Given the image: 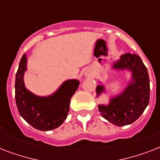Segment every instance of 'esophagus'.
Masks as SVG:
<instances>
[{
    "label": "esophagus",
    "instance_id": "obj_1",
    "mask_svg": "<svg viewBox=\"0 0 160 160\" xmlns=\"http://www.w3.org/2000/svg\"><path fill=\"white\" fill-rule=\"evenodd\" d=\"M82 75L85 77H91L92 76V73L89 69H86V70H84L82 72Z\"/></svg>",
    "mask_w": 160,
    "mask_h": 160
}]
</instances>
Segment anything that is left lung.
I'll list each match as a JSON object with an SVG mask.
<instances>
[{"label":"left lung","mask_w":160,"mask_h":160,"mask_svg":"<svg viewBox=\"0 0 160 160\" xmlns=\"http://www.w3.org/2000/svg\"><path fill=\"white\" fill-rule=\"evenodd\" d=\"M112 70L130 73L128 85L118 95L109 97L107 105H99L98 109L103 118L116 125L124 126L134 123L149 105V78L148 70L141 58L136 54L125 53L112 63ZM96 87L99 97L106 92L102 82Z\"/></svg>","instance_id":"obj_1"}]
</instances>
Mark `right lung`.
Listing matches in <instances>:
<instances>
[{"label": "right lung", "mask_w": 160, "mask_h": 160, "mask_svg": "<svg viewBox=\"0 0 160 160\" xmlns=\"http://www.w3.org/2000/svg\"><path fill=\"white\" fill-rule=\"evenodd\" d=\"M26 70L27 56L24 54L19 64L15 83V96L19 113L35 129L41 131L56 129L67 118L70 99L77 90L80 81L76 79L65 80L53 94L40 96L26 87L24 75Z\"/></svg>", "instance_id": "add662e5"}]
</instances>
